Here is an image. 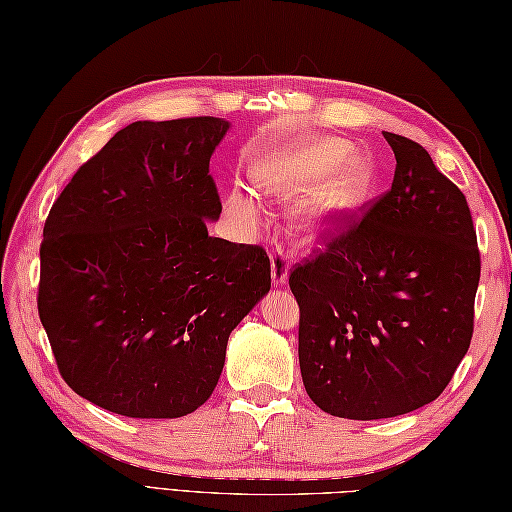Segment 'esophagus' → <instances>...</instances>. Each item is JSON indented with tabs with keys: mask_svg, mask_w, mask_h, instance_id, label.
<instances>
[{
	"mask_svg": "<svg viewBox=\"0 0 512 512\" xmlns=\"http://www.w3.org/2000/svg\"><path fill=\"white\" fill-rule=\"evenodd\" d=\"M290 266H292V257L283 251V248H277L272 253V281L275 285H285L290 277Z\"/></svg>",
	"mask_w": 512,
	"mask_h": 512,
	"instance_id": "1",
	"label": "esophagus"
}]
</instances>
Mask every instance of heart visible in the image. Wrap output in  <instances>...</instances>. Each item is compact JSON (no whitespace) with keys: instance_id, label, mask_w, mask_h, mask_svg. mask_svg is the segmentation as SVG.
Instances as JSON below:
<instances>
[{"instance_id":"obj_1","label":"heart","mask_w":512,"mask_h":512,"mask_svg":"<svg viewBox=\"0 0 512 512\" xmlns=\"http://www.w3.org/2000/svg\"><path fill=\"white\" fill-rule=\"evenodd\" d=\"M255 181L279 198L301 196L296 209L299 227L305 233H320L336 227L362 205L371 187V170L362 157H355L347 141L318 137L261 163ZM227 202L235 216L246 222L261 220L251 189L233 187Z\"/></svg>"}]
</instances>
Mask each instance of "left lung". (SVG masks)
I'll return each mask as SVG.
<instances>
[{
  "instance_id": "8db88e82",
  "label": "left lung",
  "mask_w": 512,
  "mask_h": 512,
  "mask_svg": "<svg viewBox=\"0 0 512 512\" xmlns=\"http://www.w3.org/2000/svg\"><path fill=\"white\" fill-rule=\"evenodd\" d=\"M390 192L290 272L307 395L340 419L434 401L471 344L480 253L465 194L417 141L384 133Z\"/></svg>"
}]
</instances>
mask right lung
Returning <instances> with one entry per match:
<instances>
[{
	"label": "right lung",
	"mask_w": 512,
	"mask_h": 512,
	"mask_svg": "<svg viewBox=\"0 0 512 512\" xmlns=\"http://www.w3.org/2000/svg\"><path fill=\"white\" fill-rule=\"evenodd\" d=\"M220 117L133 122L47 216L39 316L69 388L133 419H178L216 388L227 342L270 290L264 248L211 237Z\"/></svg>",
	"instance_id": "obj_1"
}]
</instances>
